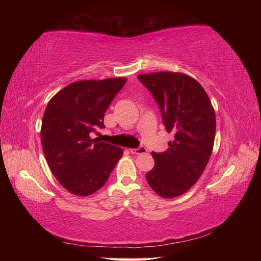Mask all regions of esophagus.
Instances as JSON below:
<instances>
[{
    "label": "esophagus",
    "mask_w": 261,
    "mask_h": 261,
    "mask_svg": "<svg viewBox=\"0 0 261 261\" xmlns=\"http://www.w3.org/2000/svg\"><path fill=\"white\" fill-rule=\"evenodd\" d=\"M147 151V149L145 147H138V148H132L130 149V152L131 153H135V154H140V153H145Z\"/></svg>",
    "instance_id": "obj_1"
}]
</instances>
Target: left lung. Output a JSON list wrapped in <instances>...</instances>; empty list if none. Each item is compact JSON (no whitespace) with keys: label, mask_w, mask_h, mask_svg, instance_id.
Masks as SVG:
<instances>
[{"label":"left lung","mask_w":261,"mask_h":261,"mask_svg":"<svg viewBox=\"0 0 261 261\" xmlns=\"http://www.w3.org/2000/svg\"><path fill=\"white\" fill-rule=\"evenodd\" d=\"M156 99L174 140L164 152H151L149 186L164 198L177 197L195 184L213 150L215 113L206 92L191 76L171 71L138 75Z\"/></svg>","instance_id":"left-lung-1"}]
</instances>
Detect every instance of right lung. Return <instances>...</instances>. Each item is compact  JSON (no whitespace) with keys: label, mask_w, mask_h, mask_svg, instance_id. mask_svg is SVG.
<instances>
[{"label":"right lung","mask_w":261,"mask_h":261,"mask_svg":"<svg viewBox=\"0 0 261 261\" xmlns=\"http://www.w3.org/2000/svg\"><path fill=\"white\" fill-rule=\"evenodd\" d=\"M126 79L79 81L50 101L41 122V143L51 173L71 194L87 196L107 182L123 154L120 147L92 139Z\"/></svg>","instance_id":"1"}]
</instances>
